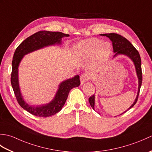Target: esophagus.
I'll list each match as a JSON object with an SVG mask.
<instances>
[{
    "label": "esophagus",
    "instance_id": "obj_1",
    "mask_svg": "<svg viewBox=\"0 0 152 152\" xmlns=\"http://www.w3.org/2000/svg\"><path fill=\"white\" fill-rule=\"evenodd\" d=\"M89 79V76L88 74L86 73H83L80 76V81H81V84L84 83L88 81Z\"/></svg>",
    "mask_w": 152,
    "mask_h": 152
}]
</instances>
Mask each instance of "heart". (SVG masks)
<instances>
[{
	"mask_svg": "<svg viewBox=\"0 0 152 152\" xmlns=\"http://www.w3.org/2000/svg\"><path fill=\"white\" fill-rule=\"evenodd\" d=\"M75 50L79 56L83 57H90L94 56L95 64L99 66L108 60L111 54L112 48L109 42H102L98 38H92L76 44Z\"/></svg>",
	"mask_w": 152,
	"mask_h": 152,
	"instance_id": "heart-1",
	"label": "heart"
}]
</instances>
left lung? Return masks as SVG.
<instances>
[{
    "label": "left lung",
    "instance_id": "8db88e82",
    "mask_svg": "<svg viewBox=\"0 0 152 152\" xmlns=\"http://www.w3.org/2000/svg\"><path fill=\"white\" fill-rule=\"evenodd\" d=\"M102 36H106V37L109 38L110 40L112 41L113 50H114V52L115 53L114 57L118 56L119 54L125 55V56L130 57L134 64L135 69H136L137 76L138 78V94L137 96V98L135 99L133 104L130 106L129 108L127 110V111H128L130 108L133 107L134 105L136 104V102H137L138 95H139V93H140V87L142 85V72L141 59H140V54L138 53V51H137L136 48L133 46V44H132L127 39H126L125 37L121 36V35L116 33H108V34H102ZM89 102L90 103V105H91V107L93 108V109L95 110L94 108L95 95H93L91 96H90L89 98ZM127 111H125V112H126Z\"/></svg>",
    "mask_w": 152,
    "mask_h": 152
}]
</instances>
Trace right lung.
I'll return each mask as SVG.
<instances>
[{
    "instance_id": "1",
    "label": "right lung",
    "mask_w": 152,
    "mask_h": 152,
    "mask_svg": "<svg viewBox=\"0 0 152 152\" xmlns=\"http://www.w3.org/2000/svg\"><path fill=\"white\" fill-rule=\"evenodd\" d=\"M69 36V34H64L61 32L38 31L23 41L16 48L12 60L11 84L19 104L31 114L38 117L46 118L59 112L65 103L70 90L80 85V76L77 75L72 78L63 82L59 85V89L52 101L48 104L34 107L27 104L22 98L18 82L19 64L25 55L50 45L60 44L61 38Z\"/></svg>"
}]
</instances>
